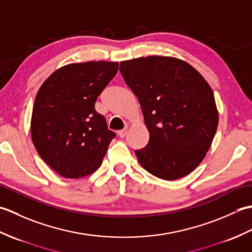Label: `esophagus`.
<instances>
[{"label": "esophagus", "instance_id": "esophagus-1", "mask_svg": "<svg viewBox=\"0 0 252 252\" xmlns=\"http://www.w3.org/2000/svg\"><path fill=\"white\" fill-rule=\"evenodd\" d=\"M126 133H127V129H125V130H121V131L118 132V135H119V137L123 138L126 135Z\"/></svg>", "mask_w": 252, "mask_h": 252}]
</instances>
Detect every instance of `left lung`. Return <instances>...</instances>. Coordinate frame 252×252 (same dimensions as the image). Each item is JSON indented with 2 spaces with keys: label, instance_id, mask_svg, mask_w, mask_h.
I'll return each instance as SVG.
<instances>
[{
  "label": "left lung",
  "instance_id": "1",
  "mask_svg": "<svg viewBox=\"0 0 252 252\" xmlns=\"http://www.w3.org/2000/svg\"><path fill=\"white\" fill-rule=\"evenodd\" d=\"M119 70L135 94L149 141L135 155L143 168L173 181L195 170L218 127L210 85L189 63L174 57L148 56L121 62Z\"/></svg>",
  "mask_w": 252,
  "mask_h": 252
}]
</instances>
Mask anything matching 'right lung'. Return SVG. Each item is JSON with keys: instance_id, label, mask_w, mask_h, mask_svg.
<instances>
[{"instance_id": "right-lung-1", "label": "right lung", "mask_w": 252, "mask_h": 252, "mask_svg": "<svg viewBox=\"0 0 252 252\" xmlns=\"http://www.w3.org/2000/svg\"><path fill=\"white\" fill-rule=\"evenodd\" d=\"M117 71L118 63H70L41 85L32 110V142L40 157L63 178L95 172L116 137L94 106Z\"/></svg>"}]
</instances>
